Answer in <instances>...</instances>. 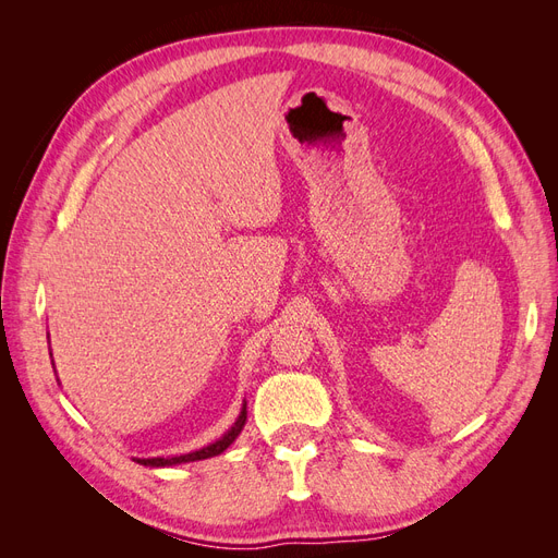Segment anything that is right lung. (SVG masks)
Here are the masks:
<instances>
[{
  "label": "right lung",
  "instance_id": "right-lung-1",
  "mask_svg": "<svg viewBox=\"0 0 558 558\" xmlns=\"http://www.w3.org/2000/svg\"><path fill=\"white\" fill-rule=\"evenodd\" d=\"M50 356H53V353H50ZM244 424H246V402L242 404L240 416L234 418V424L228 428V433H223L221 437H218L216 442L202 447L197 451H189V453H181V456H167V459H165V456H156V459H132V461L140 463V465H146V468H170V465H179V463L211 459V456L223 453L234 440H238V435L242 433Z\"/></svg>",
  "mask_w": 558,
  "mask_h": 558
}]
</instances>
